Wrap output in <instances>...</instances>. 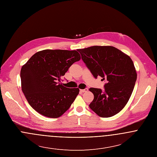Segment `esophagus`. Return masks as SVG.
I'll use <instances>...</instances> for the list:
<instances>
[{"label":"esophagus","mask_w":157,"mask_h":157,"mask_svg":"<svg viewBox=\"0 0 157 157\" xmlns=\"http://www.w3.org/2000/svg\"><path fill=\"white\" fill-rule=\"evenodd\" d=\"M88 90L87 89V88H85V89H84V90H80V91L82 92H87Z\"/></svg>","instance_id":"obj_1"}]
</instances>
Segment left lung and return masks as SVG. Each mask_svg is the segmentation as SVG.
Instances as JSON below:
<instances>
[{
  "label": "left lung",
  "mask_w": 157,
  "mask_h": 157,
  "mask_svg": "<svg viewBox=\"0 0 157 157\" xmlns=\"http://www.w3.org/2000/svg\"><path fill=\"white\" fill-rule=\"evenodd\" d=\"M77 51L95 78L100 76L102 80H107L103 90L90 88L94 96L90 108L104 118L120 112L129 101L136 80L132 59L111 46H93Z\"/></svg>",
  "instance_id": "left-lung-1"
}]
</instances>
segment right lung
<instances>
[{"instance_id": "add662e5", "label": "right lung", "mask_w": 157, "mask_h": 157, "mask_svg": "<svg viewBox=\"0 0 157 157\" xmlns=\"http://www.w3.org/2000/svg\"><path fill=\"white\" fill-rule=\"evenodd\" d=\"M80 60L75 50L45 49L34 54L23 66L22 90L35 111L47 117L58 118L70 108L79 89L67 88L58 82Z\"/></svg>"}]
</instances>
